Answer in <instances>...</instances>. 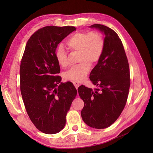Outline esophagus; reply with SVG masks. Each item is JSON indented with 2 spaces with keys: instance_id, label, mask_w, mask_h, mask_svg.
I'll list each match as a JSON object with an SVG mask.
<instances>
[{
  "instance_id": "34e87169",
  "label": "esophagus",
  "mask_w": 153,
  "mask_h": 153,
  "mask_svg": "<svg viewBox=\"0 0 153 153\" xmlns=\"http://www.w3.org/2000/svg\"><path fill=\"white\" fill-rule=\"evenodd\" d=\"M73 84L74 85V86L76 87V89H77V88H78L79 86V85H80L79 82H77V81H74V82H73Z\"/></svg>"
}]
</instances>
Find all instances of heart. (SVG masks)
<instances>
[{
	"instance_id": "heart-1",
	"label": "heart",
	"mask_w": 153,
	"mask_h": 153,
	"mask_svg": "<svg viewBox=\"0 0 153 153\" xmlns=\"http://www.w3.org/2000/svg\"><path fill=\"white\" fill-rule=\"evenodd\" d=\"M66 45L71 51L79 52V61L81 63L66 71L64 78L70 81H82L89 74L91 64L97 63L100 59L105 48V40L102 35L97 31H79L68 38ZM56 58L61 67L68 66V54L63 47L60 46L56 50Z\"/></svg>"
}]
</instances>
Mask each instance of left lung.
I'll return each mask as SVG.
<instances>
[{"label":"left lung","mask_w":153,"mask_h":153,"mask_svg":"<svg viewBox=\"0 0 153 153\" xmlns=\"http://www.w3.org/2000/svg\"><path fill=\"white\" fill-rule=\"evenodd\" d=\"M105 35V48L100 59L90 74L92 90L84 85L78 88L84 106L81 117L85 124L103 129L113 124L126 105L130 85L129 64L121 39L115 31L107 26L94 24Z\"/></svg>","instance_id":"1"}]
</instances>
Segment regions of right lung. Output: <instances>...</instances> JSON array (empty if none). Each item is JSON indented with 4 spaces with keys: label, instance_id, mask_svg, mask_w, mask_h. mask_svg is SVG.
I'll return each instance as SVG.
<instances>
[{
    "label": "right lung",
    "instance_id": "obj_1",
    "mask_svg": "<svg viewBox=\"0 0 153 153\" xmlns=\"http://www.w3.org/2000/svg\"><path fill=\"white\" fill-rule=\"evenodd\" d=\"M74 27L47 26L31 36L20 68V91L27 114L37 129L55 134L66 125V117L77 90L71 82H61L56 58L58 45Z\"/></svg>",
    "mask_w": 153,
    "mask_h": 153
}]
</instances>
